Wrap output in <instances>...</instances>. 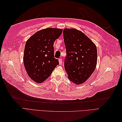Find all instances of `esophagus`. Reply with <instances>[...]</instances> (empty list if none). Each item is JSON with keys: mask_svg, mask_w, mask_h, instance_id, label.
Here are the masks:
<instances>
[{"mask_svg": "<svg viewBox=\"0 0 122 122\" xmlns=\"http://www.w3.org/2000/svg\"><path fill=\"white\" fill-rule=\"evenodd\" d=\"M59 63H60V65H61L62 64V60L61 58H59Z\"/></svg>", "mask_w": 122, "mask_h": 122, "instance_id": "34e87169", "label": "esophagus"}]
</instances>
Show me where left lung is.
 <instances>
[{
	"label": "left lung",
	"mask_w": 122,
	"mask_h": 122,
	"mask_svg": "<svg viewBox=\"0 0 122 122\" xmlns=\"http://www.w3.org/2000/svg\"><path fill=\"white\" fill-rule=\"evenodd\" d=\"M63 35L67 53L64 66L68 78L76 84L83 83L96 67L97 47L86 35L76 29L66 28Z\"/></svg>",
	"instance_id": "obj_1"
}]
</instances>
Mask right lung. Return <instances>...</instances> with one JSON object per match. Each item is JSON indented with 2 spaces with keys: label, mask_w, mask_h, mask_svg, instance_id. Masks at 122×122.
Instances as JSON below:
<instances>
[{
  "label": "right lung",
  "mask_w": 122,
  "mask_h": 122,
  "mask_svg": "<svg viewBox=\"0 0 122 122\" xmlns=\"http://www.w3.org/2000/svg\"><path fill=\"white\" fill-rule=\"evenodd\" d=\"M62 29L47 28L36 32L25 44L23 55L25 68L34 81L42 83L51 75L59 64L54 57L53 44Z\"/></svg>",
  "instance_id": "obj_1"
}]
</instances>
